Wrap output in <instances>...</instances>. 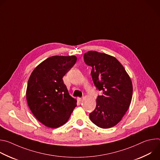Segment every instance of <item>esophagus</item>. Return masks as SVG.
<instances>
[{"instance_id": "esophagus-1", "label": "esophagus", "mask_w": 160, "mask_h": 160, "mask_svg": "<svg viewBox=\"0 0 160 160\" xmlns=\"http://www.w3.org/2000/svg\"><path fill=\"white\" fill-rule=\"evenodd\" d=\"M82 99H82V98H78V101H80V102H82Z\"/></svg>"}]
</instances>
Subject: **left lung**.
<instances>
[{
	"mask_svg": "<svg viewBox=\"0 0 160 160\" xmlns=\"http://www.w3.org/2000/svg\"><path fill=\"white\" fill-rule=\"evenodd\" d=\"M86 64L92 67L91 76L98 96L95 109L89 117L96 125L109 128L120 122L127 111L132 98L131 79L122 64L115 58L96 51L83 56Z\"/></svg>",
	"mask_w": 160,
	"mask_h": 160,
	"instance_id": "1",
	"label": "left lung"
}]
</instances>
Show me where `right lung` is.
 Wrapping results in <instances>:
<instances>
[{
	"instance_id": "add662e5",
	"label": "right lung",
	"mask_w": 160,
	"mask_h": 160,
	"mask_svg": "<svg viewBox=\"0 0 160 160\" xmlns=\"http://www.w3.org/2000/svg\"><path fill=\"white\" fill-rule=\"evenodd\" d=\"M76 56H54L32 73L27 85V100L35 118L50 128L67 122L77 106V100L68 93L62 77L77 61Z\"/></svg>"
}]
</instances>
